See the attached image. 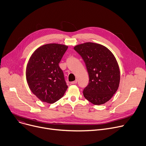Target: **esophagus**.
Returning <instances> with one entry per match:
<instances>
[{
	"label": "esophagus",
	"instance_id": "obj_1",
	"mask_svg": "<svg viewBox=\"0 0 146 146\" xmlns=\"http://www.w3.org/2000/svg\"><path fill=\"white\" fill-rule=\"evenodd\" d=\"M77 83V80H76L74 81H73V82H72V84H76Z\"/></svg>",
	"mask_w": 146,
	"mask_h": 146
}]
</instances>
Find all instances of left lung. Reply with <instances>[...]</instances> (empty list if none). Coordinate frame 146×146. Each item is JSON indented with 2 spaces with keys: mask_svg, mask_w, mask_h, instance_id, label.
Here are the masks:
<instances>
[{
  "mask_svg": "<svg viewBox=\"0 0 146 146\" xmlns=\"http://www.w3.org/2000/svg\"><path fill=\"white\" fill-rule=\"evenodd\" d=\"M74 49L82 57L89 76L84 97L95 105L108 102L117 90L120 79L115 57L108 48L94 43L77 45Z\"/></svg>",
  "mask_w": 146,
  "mask_h": 146,
  "instance_id": "8db88e82",
  "label": "left lung"
}]
</instances>
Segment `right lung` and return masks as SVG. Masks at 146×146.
I'll use <instances>...</instances> for the list:
<instances>
[{"instance_id":"obj_1","label":"right lung","mask_w":146,"mask_h":146,"mask_svg":"<svg viewBox=\"0 0 146 146\" xmlns=\"http://www.w3.org/2000/svg\"><path fill=\"white\" fill-rule=\"evenodd\" d=\"M68 46L51 43L38 47L27 63L26 76L29 88L43 102L53 103L64 96L67 85L59 63Z\"/></svg>"}]
</instances>
